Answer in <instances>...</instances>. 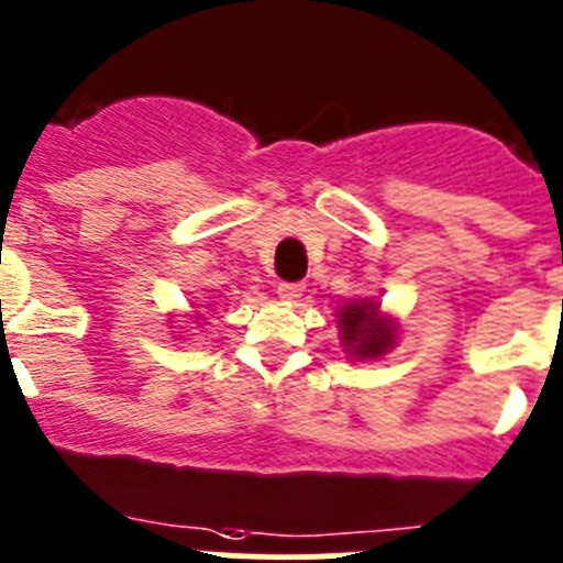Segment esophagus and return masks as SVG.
<instances>
[{
	"mask_svg": "<svg viewBox=\"0 0 563 563\" xmlns=\"http://www.w3.org/2000/svg\"><path fill=\"white\" fill-rule=\"evenodd\" d=\"M303 292V285H298V282H282L278 285V298H285V301H296V298H301Z\"/></svg>",
	"mask_w": 563,
	"mask_h": 563,
	"instance_id": "obj_1",
	"label": "esophagus"
}]
</instances>
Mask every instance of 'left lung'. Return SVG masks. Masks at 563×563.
Wrapping results in <instances>:
<instances>
[{
  "instance_id": "left-lung-1",
  "label": "left lung",
  "mask_w": 563,
  "mask_h": 563,
  "mask_svg": "<svg viewBox=\"0 0 563 563\" xmlns=\"http://www.w3.org/2000/svg\"><path fill=\"white\" fill-rule=\"evenodd\" d=\"M338 323L345 352L357 360L383 357L396 343V323L379 316V303L371 298H357V301L340 307Z\"/></svg>"
}]
</instances>
